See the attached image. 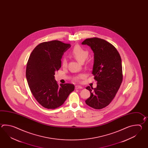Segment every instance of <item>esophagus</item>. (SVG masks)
<instances>
[{
  "mask_svg": "<svg viewBox=\"0 0 148 148\" xmlns=\"http://www.w3.org/2000/svg\"><path fill=\"white\" fill-rule=\"evenodd\" d=\"M75 89H82L83 87L81 86H79V85H77V86H75Z\"/></svg>",
  "mask_w": 148,
  "mask_h": 148,
  "instance_id": "esophagus-1",
  "label": "esophagus"
}]
</instances>
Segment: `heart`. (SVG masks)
<instances>
[{
  "label": "heart",
  "instance_id": "obj_1",
  "mask_svg": "<svg viewBox=\"0 0 148 148\" xmlns=\"http://www.w3.org/2000/svg\"><path fill=\"white\" fill-rule=\"evenodd\" d=\"M71 56L74 58L79 62L83 63L87 59L89 56V52L84 49L79 45H76L73 47L71 52ZM61 64L63 67H66L68 64V61L66 58H63L61 60ZM84 77V75H80L76 77V79L78 80Z\"/></svg>",
  "mask_w": 148,
  "mask_h": 148
}]
</instances>
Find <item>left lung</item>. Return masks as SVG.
I'll list each match as a JSON object with an SVG mask.
<instances>
[{"label": "left lung", "instance_id": "8db88e82", "mask_svg": "<svg viewBox=\"0 0 148 148\" xmlns=\"http://www.w3.org/2000/svg\"><path fill=\"white\" fill-rule=\"evenodd\" d=\"M82 45L91 47L94 53L92 74L97 87L88 86L90 96L86 104L96 110L108 106L115 97L122 82V66L120 54L110 43L99 38L86 39Z\"/></svg>", "mask_w": 148, "mask_h": 148}]
</instances>
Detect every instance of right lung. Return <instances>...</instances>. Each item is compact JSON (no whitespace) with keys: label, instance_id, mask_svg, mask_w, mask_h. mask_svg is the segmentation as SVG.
<instances>
[{"label":"right lung","instance_id":"obj_1","mask_svg":"<svg viewBox=\"0 0 148 148\" xmlns=\"http://www.w3.org/2000/svg\"><path fill=\"white\" fill-rule=\"evenodd\" d=\"M70 47L61 41L45 42L35 47L29 57L26 70L29 87L38 103L47 109L62 105L75 89L71 84L58 85L54 78L63 53Z\"/></svg>","mask_w":148,"mask_h":148}]
</instances>
